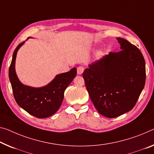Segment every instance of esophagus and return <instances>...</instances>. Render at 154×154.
<instances>
[{"instance_id": "1", "label": "esophagus", "mask_w": 154, "mask_h": 154, "mask_svg": "<svg viewBox=\"0 0 154 154\" xmlns=\"http://www.w3.org/2000/svg\"><path fill=\"white\" fill-rule=\"evenodd\" d=\"M84 72V67H82V66H79V67H77V73L78 74H82Z\"/></svg>"}]
</instances>
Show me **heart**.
Here are the masks:
<instances>
[{"label": "heart", "mask_w": 154, "mask_h": 154, "mask_svg": "<svg viewBox=\"0 0 154 154\" xmlns=\"http://www.w3.org/2000/svg\"><path fill=\"white\" fill-rule=\"evenodd\" d=\"M99 55H100V54H98V56H99Z\"/></svg>", "instance_id": "obj_1"}]
</instances>
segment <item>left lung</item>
Masks as SVG:
<instances>
[{"instance_id": "8db88e82", "label": "left lung", "mask_w": 154, "mask_h": 154, "mask_svg": "<svg viewBox=\"0 0 154 154\" xmlns=\"http://www.w3.org/2000/svg\"><path fill=\"white\" fill-rule=\"evenodd\" d=\"M117 40L121 51L104 56L82 74L94 105L107 118L118 117L131 110L146 79L145 61L140 49L122 38Z\"/></svg>"}]
</instances>
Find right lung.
Here are the masks:
<instances>
[{"mask_svg":"<svg viewBox=\"0 0 154 154\" xmlns=\"http://www.w3.org/2000/svg\"><path fill=\"white\" fill-rule=\"evenodd\" d=\"M25 42L20 43L14 50L9 66V78L14 97L18 105L29 114L38 118L49 117L60 108L64 98V92L77 74L76 68L57 75L52 81L42 87L34 88L24 85L16 75L15 63L17 51Z\"/></svg>","mask_w":154,"mask_h":154,"instance_id":"obj_1","label":"right lung"}]
</instances>
